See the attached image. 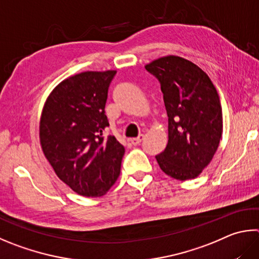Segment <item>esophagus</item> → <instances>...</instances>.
Returning <instances> with one entry per match:
<instances>
[{"label": "esophagus", "mask_w": 259, "mask_h": 259, "mask_svg": "<svg viewBox=\"0 0 259 259\" xmlns=\"http://www.w3.org/2000/svg\"><path fill=\"white\" fill-rule=\"evenodd\" d=\"M143 138H144V136H143V135H140L138 138H133V139H130V143H131V145L137 146V145H139L140 143H142Z\"/></svg>", "instance_id": "34e87169"}]
</instances>
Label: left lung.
Here are the masks:
<instances>
[{"label":"left lung","mask_w":259,"mask_h":259,"mask_svg":"<svg viewBox=\"0 0 259 259\" xmlns=\"http://www.w3.org/2000/svg\"><path fill=\"white\" fill-rule=\"evenodd\" d=\"M161 83L168 116V142L156 156L161 170L186 181L198 177L210 163L223 133L218 91L198 65L177 55L146 64Z\"/></svg>","instance_id":"left-lung-1"}]
</instances>
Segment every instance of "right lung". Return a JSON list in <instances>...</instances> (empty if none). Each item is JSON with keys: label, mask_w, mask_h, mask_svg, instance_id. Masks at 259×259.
Masks as SVG:
<instances>
[{"label": "right lung", "mask_w": 259, "mask_h": 259, "mask_svg": "<svg viewBox=\"0 0 259 259\" xmlns=\"http://www.w3.org/2000/svg\"><path fill=\"white\" fill-rule=\"evenodd\" d=\"M115 70L84 71L61 81L41 111L39 142L56 176L78 195L101 197L120 176L124 147L103 136Z\"/></svg>", "instance_id": "obj_1"}]
</instances>
